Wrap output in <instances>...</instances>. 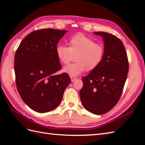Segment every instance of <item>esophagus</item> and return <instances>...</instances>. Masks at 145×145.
<instances>
[{
    "label": "esophagus",
    "mask_w": 145,
    "mask_h": 145,
    "mask_svg": "<svg viewBox=\"0 0 145 145\" xmlns=\"http://www.w3.org/2000/svg\"><path fill=\"white\" fill-rule=\"evenodd\" d=\"M70 78H71V81H72V82H73V81L76 78V77H74V76H70Z\"/></svg>",
    "instance_id": "obj_1"
}]
</instances>
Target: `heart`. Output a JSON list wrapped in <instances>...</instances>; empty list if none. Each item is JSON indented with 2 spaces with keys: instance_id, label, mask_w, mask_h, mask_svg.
I'll return each instance as SVG.
<instances>
[{
  "instance_id": "b5f03b06",
  "label": "heart",
  "mask_w": 145,
  "mask_h": 145,
  "mask_svg": "<svg viewBox=\"0 0 145 145\" xmlns=\"http://www.w3.org/2000/svg\"><path fill=\"white\" fill-rule=\"evenodd\" d=\"M69 46L59 45L56 47V54L60 62L68 64L75 55L76 62L66 66L63 71L72 76L79 75L86 69L91 71L95 69L102 61L105 48L100 43L82 33H78L69 38Z\"/></svg>"
}]
</instances>
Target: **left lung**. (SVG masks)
<instances>
[{"label":"left lung","mask_w":145,"mask_h":145,"mask_svg":"<svg viewBox=\"0 0 145 145\" xmlns=\"http://www.w3.org/2000/svg\"><path fill=\"white\" fill-rule=\"evenodd\" d=\"M102 37L105 54L102 61L87 76L82 78L80 91L82 103L96 115L108 112L119 100L129 70L125 48L120 39L110 33L95 32Z\"/></svg>","instance_id":"1"}]
</instances>
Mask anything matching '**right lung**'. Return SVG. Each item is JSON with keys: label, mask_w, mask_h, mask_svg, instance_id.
<instances>
[{"label": "right lung", "mask_w": 145, "mask_h": 145, "mask_svg": "<svg viewBox=\"0 0 145 145\" xmlns=\"http://www.w3.org/2000/svg\"><path fill=\"white\" fill-rule=\"evenodd\" d=\"M67 30L39 29L20 43L14 56L17 91L33 110L44 113L57 107L71 82L67 73L55 75L62 69L56 49Z\"/></svg>", "instance_id": "1"}]
</instances>
